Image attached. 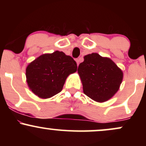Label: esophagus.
I'll return each mask as SVG.
<instances>
[{
  "label": "esophagus",
  "instance_id": "34e87169",
  "mask_svg": "<svg viewBox=\"0 0 146 146\" xmlns=\"http://www.w3.org/2000/svg\"><path fill=\"white\" fill-rule=\"evenodd\" d=\"M75 61H76V62H77V65H79V64H80V59H76L75 60Z\"/></svg>",
  "mask_w": 146,
  "mask_h": 146
}]
</instances>
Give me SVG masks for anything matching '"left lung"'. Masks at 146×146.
Masks as SVG:
<instances>
[{
    "mask_svg": "<svg viewBox=\"0 0 146 146\" xmlns=\"http://www.w3.org/2000/svg\"><path fill=\"white\" fill-rule=\"evenodd\" d=\"M78 73L85 95L98 102L108 100L117 93L123 80V72L110 58L93 53L84 57Z\"/></svg>",
    "mask_w": 146,
    "mask_h": 146,
    "instance_id": "left-lung-1",
    "label": "left lung"
}]
</instances>
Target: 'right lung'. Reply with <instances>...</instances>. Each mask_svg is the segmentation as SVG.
I'll list each match as a JSON object with an SVG mask.
<instances>
[{
  "instance_id": "1",
  "label": "right lung",
  "mask_w": 146,
  "mask_h": 146,
  "mask_svg": "<svg viewBox=\"0 0 146 146\" xmlns=\"http://www.w3.org/2000/svg\"><path fill=\"white\" fill-rule=\"evenodd\" d=\"M77 68L76 62L62 51L46 53L29 64L26 68L27 82L37 96L50 98L62 90L66 79Z\"/></svg>"
}]
</instances>
